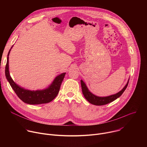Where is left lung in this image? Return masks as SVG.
Returning a JSON list of instances; mask_svg holds the SVG:
<instances>
[{"label": "left lung", "mask_w": 147, "mask_h": 147, "mask_svg": "<svg viewBox=\"0 0 147 147\" xmlns=\"http://www.w3.org/2000/svg\"><path fill=\"white\" fill-rule=\"evenodd\" d=\"M129 81V79L126 84H125V86L119 92L115 94L107 96H98L93 94L91 92H90V91L87 88L86 83L82 80H81V86L82 94L84 96L85 98L87 99V100L92 105L100 106V105H106L110 102H112L115 99H116L117 98H118L119 97H120L122 95V94L124 92L125 90L126 89L128 86Z\"/></svg>", "instance_id": "obj_1"}]
</instances>
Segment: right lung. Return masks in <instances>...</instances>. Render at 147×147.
Wrapping results in <instances>:
<instances>
[{"label": "right lung", "instance_id": "obj_1", "mask_svg": "<svg viewBox=\"0 0 147 147\" xmlns=\"http://www.w3.org/2000/svg\"><path fill=\"white\" fill-rule=\"evenodd\" d=\"M11 47L7 57V63L5 68V75L10 86L17 94L18 97L26 103L30 105H39L51 102L57 95L61 84L64 79L66 73H61L55 77L52 82L46 88L39 90H30L24 88L16 84L10 76L9 66V56Z\"/></svg>", "mask_w": 147, "mask_h": 147}]
</instances>
